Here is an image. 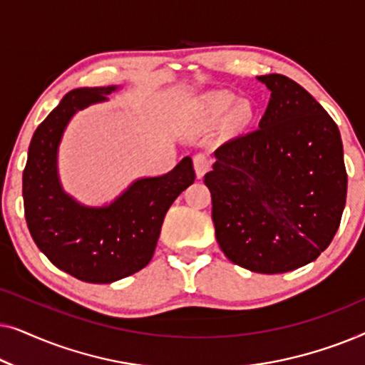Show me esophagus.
<instances>
[{
	"label": "esophagus",
	"mask_w": 365,
	"mask_h": 365,
	"mask_svg": "<svg viewBox=\"0 0 365 365\" xmlns=\"http://www.w3.org/2000/svg\"><path fill=\"white\" fill-rule=\"evenodd\" d=\"M192 163H194V169H196V176L201 179L204 174L209 171V168H211V159L207 158V154L204 153H197L196 156L192 158Z\"/></svg>",
	"instance_id": "esophagus-1"
}]
</instances>
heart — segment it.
Instances as JSON below:
<instances>
[{"label": "heart", "instance_id": "heart-1", "mask_svg": "<svg viewBox=\"0 0 365 365\" xmlns=\"http://www.w3.org/2000/svg\"><path fill=\"white\" fill-rule=\"evenodd\" d=\"M237 98L234 94L227 91H214L209 93L202 98V111L207 114L209 118L212 119H221L226 116V114L231 111V109L236 106ZM237 116L239 118H249L251 116V109H249L247 104H241L237 108Z\"/></svg>", "mask_w": 365, "mask_h": 365}]
</instances>
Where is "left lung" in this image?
<instances>
[{
  "instance_id": "left-lung-1",
  "label": "left lung",
  "mask_w": 365,
  "mask_h": 365,
  "mask_svg": "<svg viewBox=\"0 0 365 365\" xmlns=\"http://www.w3.org/2000/svg\"><path fill=\"white\" fill-rule=\"evenodd\" d=\"M271 91L256 131L214 151L204 182L229 261L282 274L316 261L336 236L347 196L337 124L301 84L257 76Z\"/></svg>"
}]
</instances>
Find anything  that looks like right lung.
<instances>
[{
    "label": "right lung",
    "instance_id": "right-lung-1",
    "mask_svg": "<svg viewBox=\"0 0 365 365\" xmlns=\"http://www.w3.org/2000/svg\"><path fill=\"white\" fill-rule=\"evenodd\" d=\"M119 88L69 91L34 131L23 173L24 216L39 251L58 269L93 284H111L148 266L168 209L196 178L186 156L168 174L136 179L103 206L64 191L58 153L69 121Z\"/></svg>",
    "mask_w": 365,
    "mask_h": 365
}]
</instances>
